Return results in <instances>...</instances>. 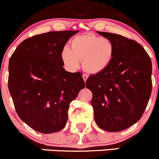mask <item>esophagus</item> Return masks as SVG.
Listing matches in <instances>:
<instances>
[{
    "mask_svg": "<svg viewBox=\"0 0 159 159\" xmlns=\"http://www.w3.org/2000/svg\"><path fill=\"white\" fill-rule=\"evenodd\" d=\"M83 80H84V82L86 83L87 79H88V76H87L86 74H83Z\"/></svg>",
    "mask_w": 159,
    "mask_h": 159,
    "instance_id": "34e87169",
    "label": "esophagus"
}]
</instances>
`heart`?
Wrapping results in <instances>:
<instances>
[{"label":"heart","mask_w":159,"mask_h":159,"mask_svg":"<svg viewBox=\"0 0 159 159\" xmlns=\"http://www.w3.org/2000/svg\"><path fill=\"white\" fill-rule=\"evenodd\" d=\"M115 48L109 39L93 34L77 35L70 42V49L64 48L61 60L70 70L77 69L82 61L83 69L89 74L105 70L113 61Z\"/></svg>","instance_id":"obj_1"}]
</instances>
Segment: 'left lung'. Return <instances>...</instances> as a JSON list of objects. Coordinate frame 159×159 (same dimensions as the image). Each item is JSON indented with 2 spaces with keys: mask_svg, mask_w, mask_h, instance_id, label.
<instances>
[{
  "mask_svg": "<svg viewBox=\"0 0 159 159\" xmlns=\"http://www.w3.org/2000/svg\"><path fill=\"white\" fill-rule=\"evenodd\" d=\"M113 43L115 54L104 72L91 75L86 86L93 93L95 123L109 132L124 130L141 118L152 93V61L136 41L98 32Z\"/></svg>",
  "mask_w": 159,
  "mask_h": 159,
  "instance_id": "1",
  "label": "left lung"
}]
</instances>
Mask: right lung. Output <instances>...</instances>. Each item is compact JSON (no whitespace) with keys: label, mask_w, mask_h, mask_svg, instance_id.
Masks as SVG:
<instances>
[{"label":"right lung","mask_w":159,"mask_h":159,"mask_svg":"<svg viewBox=\"0 0 159 159\" xmlns=\"http://www.w3.org/2000/svg\"><path fill=\"white\" fill-rule=\"evenodd\" d=\"M79 31L48 32L22 42L9 61L8 87L19 117L35 130L65 127L70 103L85 88L81 73L65 70L61 52Z\"/></svg>","instance_id":"right-lung-1"}]
</instances>
